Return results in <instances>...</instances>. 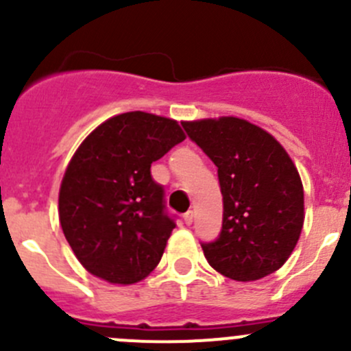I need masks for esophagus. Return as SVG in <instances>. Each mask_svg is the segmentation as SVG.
<instances>
[{
	"label": "esophagus",
	"mask_w": 351,
	"mask_h": 351,
	"mask_svg": "<svg viewBox=\"0 0 351 351\" xmlns=\"http://www.w3.org/2000/svg\"><path fill=\"white\" fill-rule=\"evenodd\" d=\"M183 222H185L186 226H190L193 222V210H189L183 214Z\"/></svg>",
	"instance_id": "1"
}]
</instances>
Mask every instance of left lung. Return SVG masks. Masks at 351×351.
I'll return each mask as SVG.
<instances>
[{
    "instance_id": "1",
    "label": "left lung",
    "mask_w": 351,
    "mask_h": 351,
    "mask_svg": "<svg viewBox=\"0 0 351 351\" xmlns=\"http://www.w3.org/2000/svg\"><path fill=\"white\" fill-rule=\"evenodd\" d=\"M182 125L217 166L224 214L217 239L202 243L208 265L238 282L277 271L304 224V189L292 159L247 120L221 117Z\"/></svg>"
}]
</instances>
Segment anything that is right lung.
<instances>
[{
  "label": "right lung",
  "mask_w": 351,
  "mask_h": 351,
  "mask_svg": "<svg viewBox=\"0 0 351 351\" xmlns=\"http://www.w3.org/2000/svg\"><path fill=\"white\" fill-rule=\"evenodd\" d=\"M182 141L176 120L127 112L98 125L77 147L59 190V221L91 275L129 285L158 267L176 224L151 165Z\"/></svg>",
  "instance_id": "1"
}]
</instances>
